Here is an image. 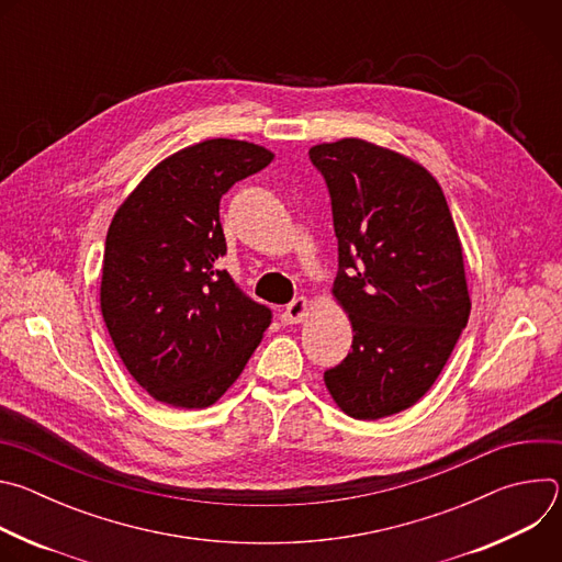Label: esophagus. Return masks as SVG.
<instances>
[{
    "label": "esophagus",
    "instance_id": "34e87169",
    "mask_svg": "<svg viewBox=\"0 0 562 562\" xmlns=\"http://www.w3.org/2000/svg\"><path fill=\"white\" fill-rule=\"evenodd\" d=\"M306 308H308V300L306 297H295L293 302H289L282 311V323L284 325H297L302 323V317L306 315Z\"/></svg>",
    "mask_w": 562,
    "mask_h": 562
}]
</instances>
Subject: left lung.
Returning a JSON list of instances; mask_svg holds the SVG:
<instances>
[{
    "label": "left lung",
    "instance_id": "obj_1",
    "mask_svg": "<svg viewBox=\"0 0 562 562\" xmlns=\"http://www.w3.org/2000/svg\"><path fill=\"white\" fill-rule=\"evenodd\" d=\"M308 157L329 189L334 295L353 327L351 353L325 384L351 418L393 416L431 389L467 327L460 237L440 184L414 159L356 137Z\"/></svg>",
    "mask_w": 562,
    "mask_h": 562
}]
</instances>
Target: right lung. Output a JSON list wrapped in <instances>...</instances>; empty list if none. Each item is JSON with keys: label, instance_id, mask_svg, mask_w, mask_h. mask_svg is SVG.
<instances>
[{"label": "right lung", "instance_id": "add662e5", "mask_svg": "<svg viewBox=\"0 0 562 562\" xmlns=\"http://www.w3.org/2000/svg\"><path fill=\"white\" fill-rule=\"evenodd\" d=\"M271 159L243 139L187 146L137 184L109 226L104 323L128 373L159 403L211 407L271 325V308L217 269L226 254L220 200Z\"/></svg>", "mask_w": 562, "mask_h": 562}]
</instances>
